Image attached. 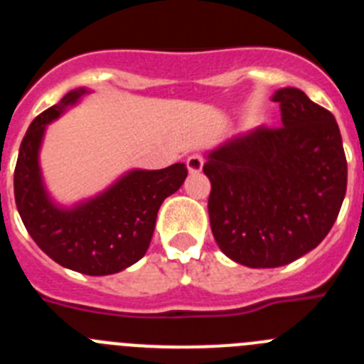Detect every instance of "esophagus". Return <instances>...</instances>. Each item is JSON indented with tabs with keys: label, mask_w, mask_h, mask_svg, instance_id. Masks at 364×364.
<instances>
[{
	"label": "esophagus",
	"mask_w": 364,
	"mask_h": 364,
	"mask_svg": "<svg viewBox=\"0 0 364 364\" xmlns=\"http://www.w3.org/2000/svg\"><path fill=\"white\" fill-rule=\"evenodd\" d=\"M188 171L191 175H197V173L202 171V167H204V160H202L200 154H191L188 159Z\"/></svg>",
	"instance_id": "34e87169"
}]
</instances>
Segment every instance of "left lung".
<instances>
[{"mask_svg": "<svg viewBox=\"0 0 364 364\" xmlns=\"http://www.w3.org/2000/svg\"><path fill=\"white\" fill-rule=\"evenodd\" d=\"M282 127H255L205 151L210 224L226 257L277 268L306 255L332 230L346 193V156L330 111L301 89L273 92Z\"/></svg>", "mask_w": 364, "mask_h": 364, "instance_id": "1", "label": "left lung"}]
</instances>
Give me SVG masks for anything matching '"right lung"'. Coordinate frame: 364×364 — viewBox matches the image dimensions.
<instances>
[{
	"label": "right lung",
	"instance_id": "1",
	"mask_svg": "<svg viewBox=\"0 0 364 364\" xmlns=\"http://www.w3.org/2000/svg\"><path fill=\"white\" fill-rule=\"evenodd\" d=\"M87 87L67 92L32 120L19 146L14 198L28 235L54 262L85 275H112L146 255L160 205L188 176L186 164L166 169H127L105 189L73 204L50 195L40 153L47 125L91 95Z\"/></svg>",
	"mask_w": 364,
	"mask_h": 364
}]
</instances>
